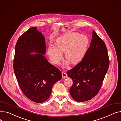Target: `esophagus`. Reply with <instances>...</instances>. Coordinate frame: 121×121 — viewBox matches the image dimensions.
I'll use <instances>...</instances> for the list:
<instances>
[{"label": "esophagus", "mask_w": 121, "mask_h": 121, "mask_svg": "<svg viewBox=\"0 0 121 121\" xmlns=\"http://www.w3.org/2000/svg\"><path fill=\"white\" fill-rule=\"evenodd\" d=\"M62 75L63 78H66L68 77V75H67V73L64 71L62 72Z\"/></svg>", "instance_id": "1"}]
</instances>
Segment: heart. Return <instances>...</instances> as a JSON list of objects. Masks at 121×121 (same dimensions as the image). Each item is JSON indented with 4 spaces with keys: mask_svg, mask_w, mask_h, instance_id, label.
Masks as SVG:
<instances>
[{
    "mask_svg": "<svg viewBox=\"0 0 121 121\" xmlns=\"http://www.w3.org/2000/svg\"><path fill=\"white\" fill-rule=\"evenodd\" d=\"M56 46L50 44L48 48V54L53 64H58L65 52V57L71 64L79 63L86 52L89 39L85 35L78 33H69L59 37L56 41Z\"/></svg>",
    "mask_w": 121,
    "mask_h": 121,
    "instance_id": "heart-1",
    "label": "heart"
}]
</instances>
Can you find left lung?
Masks as SVG:
<instances>
[{
  "instance_id": "obj_1",
  "label": "left lung",
  "mask_w": 121,
  "mask_h": 121,
  "mask_svg": "<svg viewBox=\"0 0 121 121\" xmlns=\"http://www.w3.org/2000/svg\"><path fill=\"white\" fill-rule=\"evenodd\" d=\"M109 66L104 41L93 30L92 39L82 60L67 72L73 83L69 89L72 97L78 102L90 100L99 92Z\"/></svg>"
}]
</instances>
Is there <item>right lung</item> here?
Masks as SVG:
<instances>
[{
  "mask_svg": "<svg viewBox=\"0 0 121 121\" xmlns=\"http://www.w3.org/2000/svg\"><path fill=\"white\" fill-rule=\"evenodd\" d=\"M46 50L45 39L36 27L19 37L15 47L13 68L18 84L25 96L37 103L46 101L62 78L61 72L43 55ZM34 52L37 53L30 54Z\"/></svg>",
  "mask_w": 121,
  "mask_h": 121,
  "instance_id": "1",
  "label": "right lung"
}]
</instances>
